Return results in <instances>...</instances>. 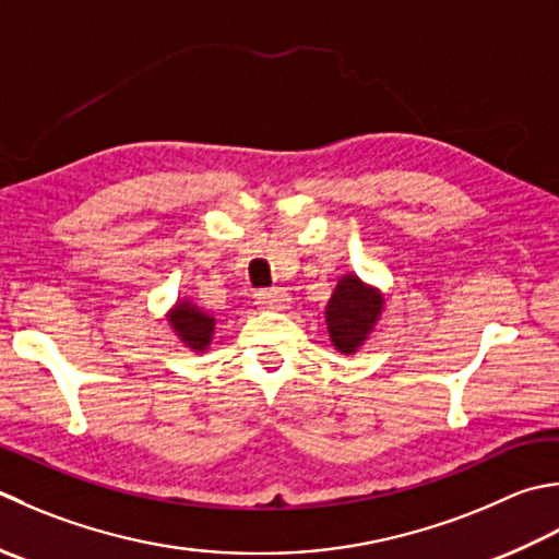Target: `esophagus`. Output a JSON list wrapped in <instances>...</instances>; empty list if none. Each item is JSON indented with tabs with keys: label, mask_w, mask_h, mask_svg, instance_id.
I'll return each mask as SVG.
<instances>
[{
	"label": "esophagus",
	"mask_w": 559,
	"mask_h": 559,
	"mask_svg": "<svg viewBox=\"0 0 559 559\" xmlns=\"http://www.w3.org/2000/svg\"><path fill=\"white\" fill-rule=\"evenodd\" d=\"M257 305L261 310H288L290 308V295L286 290H261L257 293Z\"/></svg>",
	"instance_id": "1"
}]
</instances>
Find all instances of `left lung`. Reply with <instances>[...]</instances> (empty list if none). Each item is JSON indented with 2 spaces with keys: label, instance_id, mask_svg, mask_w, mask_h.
Masks as SVG:
<instances>
[{
  "label": "left lung",
  "instance_id": "obj_1",
  "mask_svg": "<svg viewBox=\"0 0 559 559\" xmlns=\"http://www.w3.org/2000/svg\"><path fill=\"white\" fill-rule=\"evenodd\" d=\"M382 310H385V295L380 288L360 281L356 273H346L338 278L324 308L326 332H330V342L336 352L346 356L356 354L373 334Z\"/></svg>",
  "mask_w": 559,
  "mask_h": 559
}]
</instances>
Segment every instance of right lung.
Segmentation results:
<instances>
[{
	"label": "right lung",
	"instance_id": "1",
	"mask_svg": "<svg viewBox=\"0 0 559 559\" xmlns=\"http://www.w3.org/2000/svg\"><path fill=\"white\" fill-rule=\"evenodd\" d=\"M167 322L186 348L195 354H205L211 348L217 320L195 302L186 298L177 300V305L167 312Z\"/></svg>",
	"mask_w": 559,
	"mask_h": 559
}]
</instances>
